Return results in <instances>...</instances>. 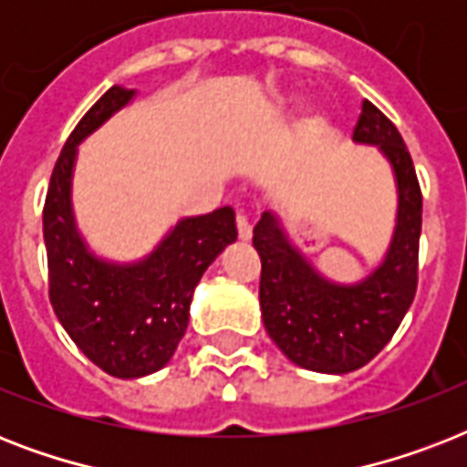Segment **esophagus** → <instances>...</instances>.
<instances>
[{
	"mask_svg": "<svg viewBox=\"0 0 467 467\" xmlns=\"http://www.w3.org/2000/svg\"><path fill=\"white\" fill-rule=\"evenodd\" d=\"M237 234L240 240H249L252 237V220H249L247 213H237Z\"/></svg>",
	"mask_w": 467,
	"mask_h": 467,
	"instance_id": "34e87169",
	"label": "esophagus"
}]
</instances>
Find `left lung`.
<instances>
[{
    "mask_svg": "<svg viewBox=\"0 0 467 467\" xmlns=\"http://www.w3.org/2000/svg\"><path fill=\"white\" fill-rule=\"evenodd\" d=\"M356 142L380 145L398 176V230L380 269L358 285H334L285 242L276 218L254 227L262 259L259 303L264 327L293 363L317 373H348L383 351L417 293L421 189L402 135L388 116L363 101Z\"/></svg>",
    "mask_w": 467,
    "mask_h": 467,
    "instance_id": "1",
    "label": "left lung"
}]
</instances>
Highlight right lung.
I'll list each match as a JSON object with an SVG mask.
<instances>
[{
  "mask_svg": "<svg viewBox=\"0 0 467 467\" xmlns=\"http://www.w3.org/2000/svg\"><path fill=\"white\" fill-rule=\"evenodd\" d=\"M130 99L133 91L111 87L84 113L55 161L43 205L50 306L82 354L116 378L148 376L171 358L189 325L193 288L237 240L234 213L225 205L182 220L152 256L133 266H111L84 249L69 208L77 142Z\"/></svg>",
  "mask_w": 467,
  "mask_h": 467,
  "instance_id": "add662e5",
  "label": "right lung"
}]
</instances>
